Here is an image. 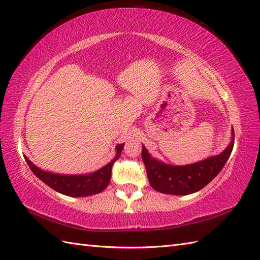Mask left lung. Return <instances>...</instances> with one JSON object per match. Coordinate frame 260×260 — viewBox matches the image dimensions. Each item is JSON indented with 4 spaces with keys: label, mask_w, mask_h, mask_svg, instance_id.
Instances as JSON below:
<instances>
[{
    "label": "left lung",
    "mask_w": 260,
    "mask_h": 260,
    "mask_svg": "<svg viewBox=\"0 0 260 260\" xmlns=\"http://www.w3.org/2000/svg\"><path fill=\"white\" fill-rule=\"evenodd\" d=\"M234 135V133H233ZM234 141L217 156L183 167H173L152 158L143 146L142 159L147 178L154 190L168 194L185 196L203 189L219 174L228 161L234 148Z\"/></svg>",
    "instance_id": "left-lung-1"
}]
</instances>
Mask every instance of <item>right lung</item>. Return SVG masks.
<instances>
[{
	"label": "right lung",
	"mask_w": 260,
	"mask_h": 260,
	"mask_svg": "<svg viewBox=\"0 0 260 260\" xmlns=\"http://www.w3.org/2000/svg\"><path fill=\"white\" fill-rule=\"evenodd\" d=\"M123 147L124 144L116 146L117 154L112 159V162L105 165L101 170L96 171L95 173L88 175H61L45 172V171L37 168L26 156H24V158L36 176H38L39 179L45 182L47 185L50 186L54 191L69 197H87L96 194V193L106 189L109 184L110 178H112L113 165L119 158Z\"/></svg>",
	"instance_id": "1"
}]
</instances>
